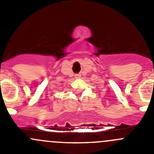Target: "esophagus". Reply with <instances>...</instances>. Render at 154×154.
<instances>
[{
    "mask_svg": "<svg viewBox=\"0 0 154 154\" xmlns=\"http://www.w3.org/2000/svg\"><path fill=\"white\" fill-rule=\"evenodd\" d=\"M80 74H75V78H77V79H78V78H80Z\"/></svg>",
    "mask_w": 154,
    "mask_h": 154,
    "instance_id": "obj_1",
    "label": "esophagus"
}]
</instances>
